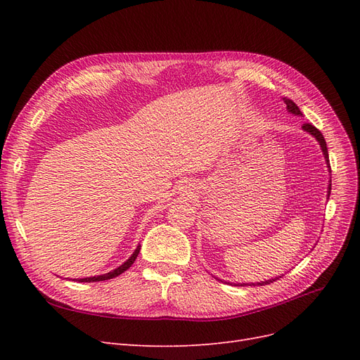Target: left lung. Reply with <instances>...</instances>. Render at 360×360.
<instances>
[{"mask_svg":"<svg viewBox=\"0 0 360 360\" xmlns=\"http://www.w3.org/2000/svg\"><path fill=\"white\" fill-rule=\"evenodd\" d=\"M285 105H287V110H288V112L290 114H294V115H302V112H300V110H299V106L294 103L292 101H290V99H285ZM302 129L304 130V132H308L309 135H312L315 139L319 141V144H320V147H321V151H323V156H324V159H326V163H328V168L330 169V163H329V153H328V146H326V141H324V136H323V134L320 132V130L317 129V127H314L312 124H309V123H304L303 126H302ZM330 189H332V180H329V184H328V197L330 195ZM284 276V275H282ZM281 276H275V278H270V279H266V281H259V282H250V284H240V282H237V284H234V285H238V287H243V285H267V284H270V282H274V281H276V279H279Z\"/></svg>","mask_w":360,"mask_h":360,"instance_id":"obj_1","label":"left lung"}]
</instances>
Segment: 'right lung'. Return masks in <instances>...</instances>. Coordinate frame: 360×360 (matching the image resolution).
Wrapping results in <instances>:
<instances>
[{"mask_svg": "<svg viewBox=\"0 0 360 360\" xmlns=\"http://www.w3.org/2000/svg\"><path fill=\"white\" fill-rule=\"evenodd\" d=\"M139 250H141V245H138V246H136V249L134 250V254L130 255L122 266H118L117 269H114V270H111V271H108V274H103V275H99V276L81 278V279H76V281H79V282H99V281L112 279V278H115V276H118V275H122L123 271H126L130 266L134 264V261L136 259V257H138V254H139ZM73 281H75V279H73Z\"/></svg>", "mask_w": 360, "mask_h": 360, "instance_id": "right-lung-1", "label": "right lung"}]
</instances>
